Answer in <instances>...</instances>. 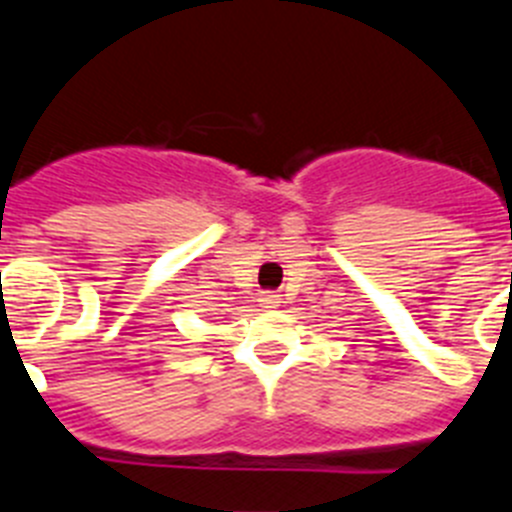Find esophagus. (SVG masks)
<instances>
[{"instance_id": "34e87169", "label": "esophagus", "mask_w": 512, "mask_h": 512, "mask_svg": "<svg viewBox=\"0 0 512 512\" xmlns=\"http://www.w3.org/2000/svg\"><path fill=\"white\" fill-rule=\"evenodd\" d=\"M271 302H274V295H266L264 297V305H271Z\"/></svg>"}]
</instances>
